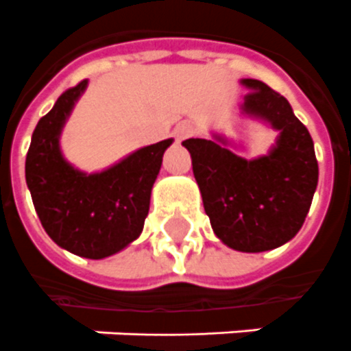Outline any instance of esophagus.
<instances>
[{"mask_svg": "<svg viewBox=\"0 0 351 351\" xmlns=\"http://www.w3.org/2000/svg\"><path fill=\"white\" fill-rule=\"evenodd\" d=\"M192 132H193L192 123L181 121L178 125V127L173 128V137H176V141L181 143V141H183V139H186V137L192 136Z\"/></svg>", "mask_w": 351, "mask_h": 351, "instance_id": "34e87169", "label": "esophagus"}]
</instances>
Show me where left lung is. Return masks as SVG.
<instances>
[{"label":"left lung","instance_id":"1","mask_svg":"<svg viewBox=\"0 0 351 351\" xmlns=\"http://www.w3.org/2000/svg\"><path fill=\"white\" fill-rule=\"evenodd\" d=\"M248 88L241 112L279 132L266 156L245 159L223 136L186 139L204 212L215 235L239 252L274 250L301 230L317 189L319 167L312 136L287 97L259 80Z\"/></svg>","mask_w":351,"mask_h":351}]
</instances>
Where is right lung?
I'll list each match as a JSON object with an SVG mask.
<instances>
[{
    "mask_svg": "<svg viewBox=\"0 0 351 351\" xmlns=\"http://www.w3.org/2000/svg\"><path fill=\"white\" fill-rule=\"evenodd\" d=\"M88 81L64 90L32 134L25 178L34 208L56 245L103 259L127 248L143 232L162 154L173 139L139 148L103 172L85 173L63 158L60 136Z\"/></svg>",
    "mask_w": 351,
    "mask_h": 351,
    "instance_id": "1",
    "label": "right lung"
}]
</instances>
